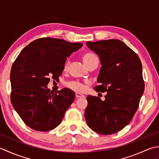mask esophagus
Returning a JSON list of instances; mask_svg holds the SVG:
<instances>
[{
  "instance_id": "esophagus-1",
  "label": "esophagus",
  "mask_w": 159,
  "mask_h": 159,
  "mask_svg": "<svg viewBox=\"0 0 159 159\" xmlns=\"http://www.w3.org/2000/svg\"><path fill=\"white\" fill-rule=\"evenodd\" d=\"M76 98H79L84 97V96L83 95V94H81V93H78V92H76Z\"/></svg>"
}]
</instances>
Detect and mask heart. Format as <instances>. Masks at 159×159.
Wrapping results in <instances>:
<instances>
[{
  "label": "heart",
  "mask_w": 159,
  "mask_h": 159,
  "mask_svg": "<svg viewBox=\"0 0 159 159\" xmlns=\"http://www.w3.org/2000/svg\"><path fill=\"white\" fill-rule=\"evenodd\" d=\"M96 58L97 57L95 54L92 53V52H86L82 56L83 62L85 63V64L87 66H88L89 64ZM67 67V63H66L65 64V66H64V68L66 69ZM66 86L74 91H76V92H81V91H83L84 89L83 84L81 83H80L79 81H77V80H72V81L67 83Z\"/></svg>",
  "instance_id": "b5f03b06"
}]
</instances>
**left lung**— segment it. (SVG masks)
<instances>
[{
  "label": "left lung",
  "instance_id": "8db88e82",
  "mask_svg": "<svg viewBox=\"0 0 159 159\" xmlns=\"http://www.w3.org/2000/svg\"><path fill=\"white\" fill-rule=\"evenodd\" d=\"M99 56L101 65L94 89L107 92L105 100L88 95L87 124L101 134H111L127 126L139 107L145 88L142 64L137 53L119 39L87 42Z\"/></svg>",
  "mask_w": 159,
  "mask_h": 159
}]
</instances>
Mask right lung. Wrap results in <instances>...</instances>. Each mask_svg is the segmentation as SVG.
Masks as SVG:
<instances>
[{
    "mask_svg": "<svg viewBox=\"0 0 159 159\" xmlns=\"http://www.w3.org/2000/svg\"><path fill=\"white\" fill-rule=\"evenodd\" d=\"M82 46V43L61 39L39 38L26 46L13 62L10 74L11 102L32 129L48 131L61 122L75 93L67 88L53 93L47 85L50 78L59 79L67 57Z\"/></svg>",
    "mask_w": 159,
    "mask_h": 159,
    "instance_id": "add662e5",
    "label": "right lung"
}]
</instances>
